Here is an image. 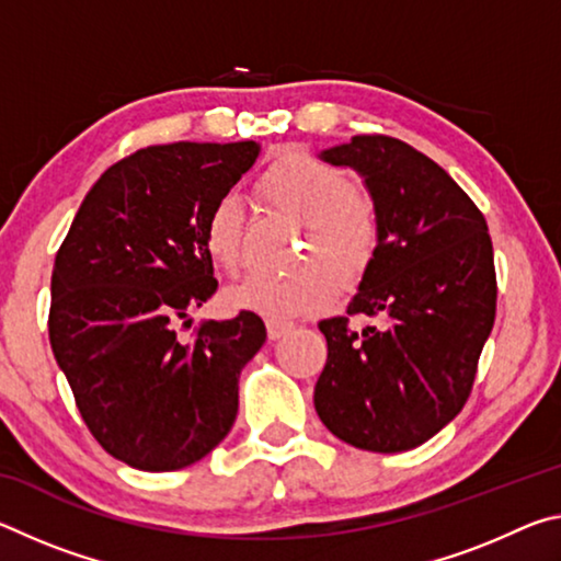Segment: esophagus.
<instances>
[{
  "label": "esophagus",
  "mask_w": 561,
  "mask_h": 561,
  "mask_svg": "<svg viewBox=\"0 0 561 561\" xmlns=\"http://www.w3.org/2000/svg\"><path fill=\"white\" fill-rule=\"evenodd\" d=\"M291 329H294V324H289V321H267V336L272 341L287 336Z\"/></svg>",
  "instance_id": "obj_1"
}]
</instances>
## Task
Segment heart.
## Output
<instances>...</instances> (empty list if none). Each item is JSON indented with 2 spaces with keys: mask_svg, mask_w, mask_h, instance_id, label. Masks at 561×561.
Wrapping results in <instances>:
<instances>
[{
  "mask_svg": "<svg viewBox=\"0 0 561 561\" xmlns=\"http://www.w3.org/2000/svg\"><path fill=\"white\" fill-rule=\"evenodd\" d=\"M260 195L272 210L307 225L297 257L304 267L287 277L250 274L225 291L227 307L270 321L314 317L334 304V278L351 289L366 277L381 244V225L376 207L356 193L344 170L289 150L264 170ZM244 222L247 205L237 193L220 195L207 213V254L225 272H234L242 260Z\"/></svg>",
  "mask_w": 561,
  "mask_h": 561,
  "instance_id": "1",
  "label": "heart"
}]
</instances>
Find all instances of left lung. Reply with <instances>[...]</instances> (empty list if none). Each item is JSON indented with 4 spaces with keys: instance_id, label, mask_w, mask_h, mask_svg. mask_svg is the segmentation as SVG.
<instances>
[{
    "instance_id": "left-lung-1",
    "label": "left lung",
    "mask_w": 561,
    "mask_h": 561,
    "mask_svg": "<svg viewBox=\"0 0 561 561\" xmlns=\"http://www.w3.org/2000/svg\"><path fill=\"white\" fill-rule=\"evenodd\" d=\"M321 158L364 178L381 244L346 317L319 324L329 356L317 413L354 448L411 450L462 411L495 324L485 215L438 163L398 138L354 136ZM358 313L382 324L354 332L347 321Z\"/></svg>"
}]
</instances>
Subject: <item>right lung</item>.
Returning <instances> with one entry per match:
<instances>
[{"label": "right lung", "instance_id": "add662e5", "mask_svg": "<svg viewBox=\"0 0 561 561\" xmlns=\"http://www.w3.org/2000/svg\"><path fill=\"white\" fill-rule=\"evenodd\" d=\"M257 156L254 140L140 148L89 190L56 252L54 358L93 438L130 468H187L232 428L264 321L240 311L190 339L178 327L217 291L207 213Z\"/></svg>", "mask_w": 561, "mask_h": 561}]
</instances>
